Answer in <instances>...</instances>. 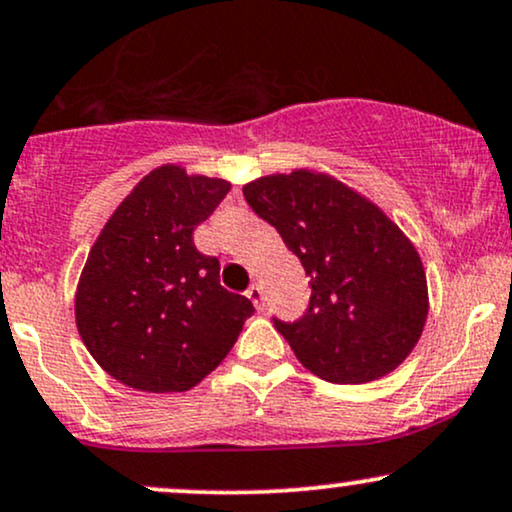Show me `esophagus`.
I'll return each instance as SVG.
<instances>
[{
  "label": "esophagus",
  "mask_w": 512,
  "mask_h": 512,
  "mask_svg": "<svg viewBox=\"0 0 512 512\" xmlns=\"http://www.w3.org/2000/svg\"><path fill=\"white\" fill-rule=\"evenodd\" d=\"M250 298V303L257 307V310H262L264 305V295H262V286H257V283H252V286L248 288V293H245Z\"/></svg>",
  "instance_id": "obj_1"
}]
</instances>
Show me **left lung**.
<instances>
[{
    "label": "left lung",
    "instance_id": "obj_1",
    "mask_svg": "<svg viewBox=\"0 0 512 512\" xmlns=\"http://www.w3.org/2000/svg\"><path fill=\"white\" fill-rule=\"evenodd\" d=\"M243 195L310 276L303 319H274L303 367L334 384L393 372L417 346L429 312L420 252L396 221L317 169L255 178Z\"/></svg>",
    "mask_w": 512,
    "mask_h": 512
}]
</instances>
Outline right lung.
<instances>
[{"mask_svg":"<svg viewBox=\"0 0 512 512\" xmlns=\"http://www.w3.org/2000/svg\"><path fill=\"white\" fill-rule=\"evenodd\" d=\"M231 183L152 169L123 197L88 252L76 288L85 348L128 389L181 393L221 365L252 303L219 283V260L197 252L193 231Z\"/></svg>","mask_w":512,"mask_h":512,"instance_id":"obj_1","label":"right lung"}]
</instances>
